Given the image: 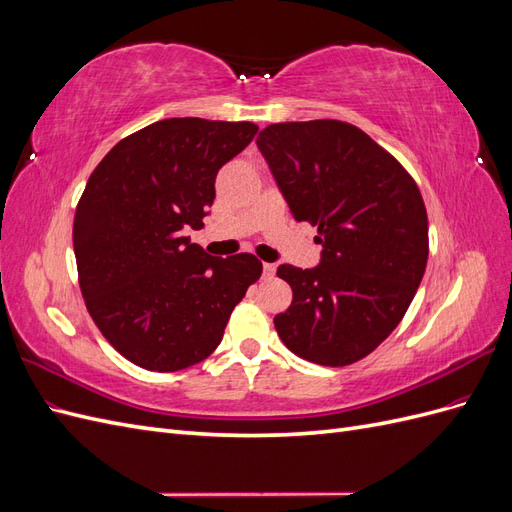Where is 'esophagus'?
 <instances>
[{
	"mask_svg": "<svg viewBox=\"0 0 512 512\" xmlns=\"http://www.w3.org/2000/svg\"><path fill=\"white\" fill-rule=\"evenodd\" d=\"M262 273H265V277H273L275 275V265H271V262H265V265H262Z\"/></svg>",
	"mask_w": 512,
	"mask_h": 512,
	"instance_id": "esophagus-1",
	"label": "esophagus"
}]
</instances>
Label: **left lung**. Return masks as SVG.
<instances>
[{
  "label": "left lung",
  "mask_w": 512,
  "mask_h": 512,
  "mask_svg": "<svg viewBox=\"0 0 512 512\" xmlns=\"http://www.w3.org/2000/svg\"><path fill=\"white\" fill-rule=\"evenodd\" d=\"M297 222L318 226L320 265H280L292 303L273 318L290 352L344 367L404 318L429 256L427 209L389 151L337 119L271 123L256 138Z\"/></svg>",
  "instance_id": "left-lung-1"
}]
</instances>
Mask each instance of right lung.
<instances>
[{"label": "right lung", "instance_id": "1", "mask_svg": "<svg viewBox=\"0 0 512 512\" xmlns=\"http://www.w3.org/2000/svg\"><path fill=\"white\" fill-rule=\"evenodd\" d=\"M256 132L252 121L162 119L121 138L91 173L72 226L79 286L106 342L134 365L205 361L260 277L254 254L215 258L183 237L203 228L215 175Z\"/></svg>", "mask_w": 512, "mask_h": 512}]
</instances>
